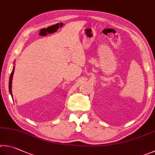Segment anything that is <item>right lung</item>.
Masks as SVG:
<instances>
[{
	"label": "right lung",
	"instance_id": "1",
	"mask_svg": "<svg viewBox=\"0 0 155 155\" xmlns=\"http://www.w3.org/2000/svg\"><path fill=\"white\" fill-rule=\"evenodd\" d=\"M14 70H15V67H13V69L12 70V72L11 73L10 75V78H9V93L11 94V95L12 96V79H13V73H14Z\"/></svg>",
	"mask_w": 155,
	"mask_h": 155
}]
</instances>
